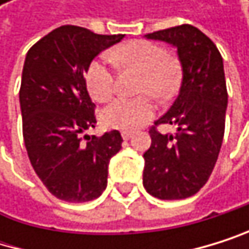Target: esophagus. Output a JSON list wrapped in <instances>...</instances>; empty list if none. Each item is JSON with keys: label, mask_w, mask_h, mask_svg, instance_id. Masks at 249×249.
<instances>
[{"label": "esophagus", "mask_w": 249, "mask_h": 249, "mask_svg": "<svg viewBox=\"0 0 249 249\" xmlns=\"http://www.w3.org/2000/svg\"><path fill=\"white\" fill-rule=\"evenodd\" d=\"M121 136H122V139H124V140H128V139H131V137H133V133H131V131H122V133H121Z\"/></svg>", "instance_id": "esophagus-1"}]
</instances>
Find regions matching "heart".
Wrapping results in <instances>:
<instances>
[{"instance_id": "heart-1", "label": "heart", "mask_w": 249, "mask_h": 249, "mask_svg": "<svg viewBox=\"0 0 249 249\" xmlns=\"http://www.w3.org/2000/svg\"><path fill=\"white\" fill-rule=\"evenodd\" d=\"M112 59L122 67L142 73L139 91L162 98L170 95L178 85V65L161 46L152 41L134 40L121 44L112 52ZM87 87L97 101H107L115 94V77L106 59L94 61L87 71ZM155 113L151 97L119 98L103 110L104 125L116 130H136Z\"/></svg>"}]
</instances>
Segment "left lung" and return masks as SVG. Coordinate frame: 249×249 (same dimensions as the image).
Instances as JSON below:
<instances>
[{
	"mask_svg": "<svg viewBox=\"0 0 249 249\" xmlns=\"http://www.w3.org/2000/svg\"><path fill=\"white\" fill-rule=\"evenodd\" d=\"M178 49L182 82L170 109L155 125L170 124L175 134L151 128V148L143 154V187L161 200L194 196L215 167L226 127L227 87L221 53L193 25H179L145 36Z\"/></svg>",
	"mask_w": 249,
	"mask_h": 249,
	"instance_id": "obj_1",
	"label": "left lung"
}]
</instances>
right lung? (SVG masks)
<instances>
[{
  "label": "right lung",
  "mask_w": 249,
  "mask_h": 249,
  "mask_svg": "<svg viewBox=\"0 0 249 249\" xmlns=\"http://www.w3.org/2000/svg\"><path fill=\"white\" fill-rule=\"evenodd\" d=\"M122 38L64 25L26 53L19 91L25 148L41 182L64 202H89L107 187L109 161L122 137L116 130L83 135L97 122L83 76L100 52Z\"/></svg>",
  "instance_id": "right-lung-1"
}]
</instances>
